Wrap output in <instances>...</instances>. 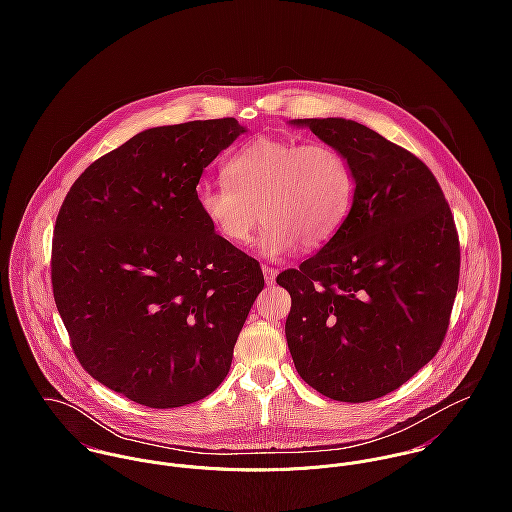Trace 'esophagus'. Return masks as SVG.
Wrapping results in <instances>:
<instances>
[{
    "label": "esophagus",
    "mask_w": 512,
    "mask_h": 512,
    "mask_svg": "<svg viewBox=\"0 0 512 512\" xmlns=\"http://www.w3.org/2000/svg\"><path fill=\"white\" fill-rule=\"evenodd\" d=\"M262 272H264V280L268 286H272L276 282V276H278V270L270 268V266H262Z\"/></svg>",
    "instance_id": "obj_1"
}]
</instances>
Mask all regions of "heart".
Here are the masks:
<instances>
[{
  "label": "heart",
  "mask_w": 512,
  "mask_h": 512,
  "mask_svg": "<svg viewBox=\"0 0 512 512\" xmlns=\"http://www.w3.org/2000/svg\"><path fill=\"white\" fill-rule=\"evenodd\" d=\"M224 177L197 189L201 219L222 242L244 246L262 217L258 252L272 260L299 242L315 248L331 240L355 199L349 159L327 144L258 136L226 161Z\"/></svg>",
  "instance_id": "1"
}]
</instances>
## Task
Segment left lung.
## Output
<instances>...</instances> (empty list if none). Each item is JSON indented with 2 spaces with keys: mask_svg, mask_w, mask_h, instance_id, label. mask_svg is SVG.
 I'll return each instance as SVG.
<instances>
[{
  "mask_svg": "<svg viewBox=\"0 0 512 512\" xmlns=\"http://www.w3.org/2000/svg\"><path fill=\"white\" fill-rule=\"evenodd\" d=\"M339 149L355 175L337 234L278 284L292 295L286 339L299 376L339 402L380 398L428 365L459 284V238L434 173L345 118L292 120Z\"/></svg>",
  "mask_w": 512,
  "mask_h": 512,
  "instance_id": "left-lung-1",
  "label": "left lung"
}]
</instances>
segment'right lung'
<instances>
[{"instance_id":"1","label":"right lung","mask_w":512,"mask_h":512,"mask_svg":"<svg viewBox=\"0 0 512 512\" xmlns=\"http://www.w3.org/2000/svg\"><path fill=\"white\" fill-rule=\"evenodd\" d=\"M244 132L234 118L144 130L88 165L59 211L51 278L74 355L142 406L209 396L264 288L197 209L203 169Z\"/></svg>"}]
</instances>
